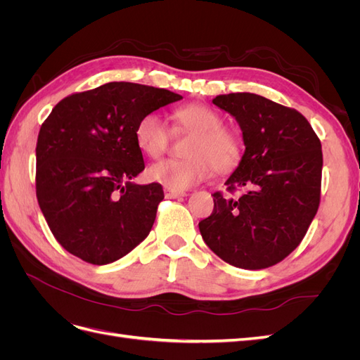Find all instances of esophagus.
<instances>
[{
  "label": "esophagus",
  "mask_w": 360,
  "mask_h": 360,
  "mask_svg": "<svg viewBox=\"0 0 360 360\" xmlns=\"http://www.w3.org/2000/svg\"><path fill=\"white\" fill-rule=\"evenodd\" d=\"M186 192H183V191H174V189H165V197L167 198H183V197H186Z\"/></svg>",
  "instance_id": "esophagus-1"
}]
</instances>
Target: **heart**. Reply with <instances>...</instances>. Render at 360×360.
Masks as SVG:
<instances>
[{
    "instance_id": "1",
    "label": "heart",
    "mask_w": 360,
    "mask_h": 360,
    "mask_svg": "<svg viewBox=\"0 0 360 360\" xmlns=\"http://www.w3.org/2000/svg\"><path fill=\"white\" fill-rule=\"evenodd\" d=\"M180 129L189 130L195 138L188 146L186 159H165L156 162L147 171L148 177L174 191L189 189L209 179L214 168L228 171L242 158V141L230 129L224 127L222 117L204 105H189L176 112ZM136 144L150 158L165 153L171 129L159 112L151 111L139 118L135 127Z\"/></svg>"
}]
</instances>
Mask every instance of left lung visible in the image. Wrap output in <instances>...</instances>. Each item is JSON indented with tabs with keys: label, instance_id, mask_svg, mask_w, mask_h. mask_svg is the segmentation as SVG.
I'll return each mask as SVG.
<instances>
[{
	"label": "left lung",
	"instance_id": "1",
	"mask_svg": "<svg viewBox=\"0 0 360 360\" xmlns=\"http://www.w3.org/2000/svg\"><path fill=\"white\" fill-rule=\"evenodd\" d=\"M213 103L242 129L245 153L225 184L246 192L213 193L214 209L200 233L228 264L266 269L299 246L319 210L321 143L300 112L263 96L221 94Z\"/></svg>",
	"mask_w": 360,
	"mask_h": 360
}]
</instances>
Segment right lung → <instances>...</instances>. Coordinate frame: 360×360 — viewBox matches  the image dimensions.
Listing matches in <instances>:
<instances>
[{
	"mask_svg": "<svg viewBox=\"0 0 360 360\" xmlns=\"http://www.w3.org/2000/svg\"><path fill=\"white\" fill-rule=\"evenodd\" d=\"M180 99L165 89L108 82L53 108L37 138L36 193L68 252L111 264L148 236L163 191L132 181L146 168L135 127L144 114Z\"/></svg>",
	"mask_w": 360,
	"mask_h": 360,
	"instance_id": "1",
	"label": "right lung"
}]
</instances>
